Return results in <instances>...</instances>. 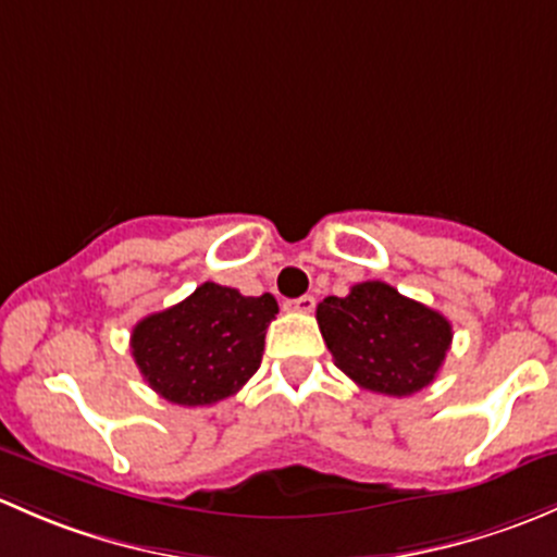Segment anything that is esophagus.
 Returning <instances> with one entry per match:
<instances>
[{"label":"esophagus","instance_id":"34e87169","mask_svg":"<svg viewBox=\"0 0 557 557\" xmlns=\"http://www.w3.org/2000/svg\"><path fill=\"white\" fill-rule=\"evenodd\" d=\"M313 306H317L313 295H302V297H297V300H286V308H289V311H297V313H311Z\"/></svg>","mask_w":557,"mask_h":557}]
</instances>
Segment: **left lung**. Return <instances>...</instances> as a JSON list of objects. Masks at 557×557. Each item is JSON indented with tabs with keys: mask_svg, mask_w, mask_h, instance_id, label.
<instances>
[{
	"mask_svg": "<svg viewBox=\"0 0 557 557\" xmlns=\"http://www.w3.org/2000/svg\"><path fill=\"white\" fill-rule=\"evenodd\" d=\"M317 321L335 364L357 386L388 397L426 388L453 341L443 313L383 281H362L346 297H324Z\"/></svg>",
	"mask_w": 557,
	"mask_h": 557,
	"instance_id": "obj_1",
	"label": "left lung"
}]
</instances>
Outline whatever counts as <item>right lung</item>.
Instances as JSON below:
<instances>
[{
    "instance_id": "add662e5",
    "label": "right lung",
    "mask_w": 557,
    "mask_h": 557,
    "mask_svg": "<svg viewBox=\"0 0 557 557\" xmlns=\"http://www.w3.org/2000/svg\"><path fill=\"white\" fill-rule=\"evenodd\" d=\"M278 313L273 295L244 297L206 281L190 297L134 326L131 354L150 388L174 405L233 397L257 372L265 330Z\"/></svg>"
}]
</instances>
